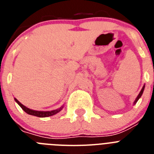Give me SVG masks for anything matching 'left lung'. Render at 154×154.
Listing matches in <instances>:
<instances>
[{"label": "left lung", "instance_id": "8db88e82", "mask_svg": "<svg viewBox=\"0 0 154 154\" xmlns=\"http://www.w3.org/2000/svg\"><path fill=\"white\" fill-rule=\"evenodd\" d=\"M144 88H145V85H143V88H142V89H141L140 92V93H139V95H138V96H137V99H136L135 102H134V104H136V103H137V101H138V100H139V99H140V97H141V96H142V94H143V90H144Z\"/></svg>", "mask_w": 154, "mask_h": 154}]
</instances>
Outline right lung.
Here are the masks:
<instances>
[{
  "label": "right lung",
  "mask_w": 154,
  "mask_h": 154,
  "mask_svg": "<svg viewBox=\"0 0 154 154\" xmlns=\"http://www.w3.org/2000/svg\"><path fill=\"white\" fill-rule=\"evenodd\" d=\"M14 100H15L16 103L21 107V109L24 110V112H27V113L29 114V115L35 116H38V117H48V116H51L55 115V114L59 112L61 110L63 109V106H62L60 107V108L57 109L51 110V111H36V110L31 109L27 108L26 106H24V105L21 104V103H20L17 99H15V98H14Z\"/></svg>",
  "instance_id": "1"
}]
</instances>
